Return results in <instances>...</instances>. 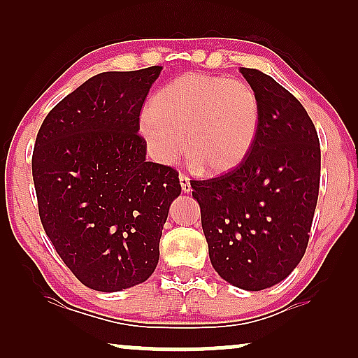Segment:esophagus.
<instances>
[{"label":"esophagus","instance_id":"esophagus-1","mask_svg":"<svg viewBox=\"0 0 358 358\" xmlns=\"http://www.w3.org/2000/svg\"><path fill=\"white\" fill-rule=\"evenodd\" d=\"M179 182H180V187H182V192H184V194L192 192V187H190V179H189V176L180 174V176H179Z\"/></svg>","mask_w":358,"mask_h":358}]
</instances>
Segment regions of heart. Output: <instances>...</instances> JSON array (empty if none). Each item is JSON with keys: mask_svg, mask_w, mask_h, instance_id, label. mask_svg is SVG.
Wrapping results in <instances>:
<instances>
[{"mask_svg": "<svg viewBox=\"0 0 358 358\" xmlns=\"http://www.w3.org/2000/svg\"><path fill=\"white\" fill-rule=\"evenodd\" d=\"M261 119V99L246 81L185 73L151 96L138 130L158 163H174L184 135L190 166L200 174L220 176L244 163Z\"/></svg>", "mask_w": 358, "mask_h": 358, "instance_id": "obj_1", "label": "heart"}]
</instances>
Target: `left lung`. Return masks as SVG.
I'll return each instance as SVG.
<instances>
[{"label": "left lung", "mask_w": 358, "mask_h": 358, "mask_svg": "<svg viewBox=\"0 0 358 358\" xmlns=\"http://www.w3.org/2000/svg\"><path fill=\"white\" fill-rule=\"evenodd\" d=\"M239 71L261 99L256 145L236 169L190 185L213 268L231 285L259 292L287 278L305 256L321 148L315 124L292 92L254 68Z\"/></svg>", "instance_id": "8db88e82"}]
</instances>
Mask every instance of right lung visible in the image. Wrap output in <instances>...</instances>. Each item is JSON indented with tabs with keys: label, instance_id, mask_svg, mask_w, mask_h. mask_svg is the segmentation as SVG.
<instances>
[{
	"label": "right lung",
	"instance_id": "right-lung-1",
	"mask_svg": "<svg viewBox=\"0 0 358 358\" xmlns=\"http://www.w3.org/2000/svg\"><path fill=\"white\" fill-rule=\"evenodd\" d=\"M163 66L106 71L58 102L32 155L38 215L53 248L83 285L120 292L145 282L179 173L146 161L141 106Z\"/></svg>",
	"mask_w": 358,
	"mask_h": 358
}]
</instances>
